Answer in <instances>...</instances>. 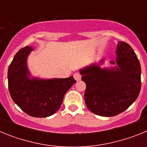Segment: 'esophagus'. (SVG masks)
Masks as SVG:
<instances>
[{"mask_svg":"<svg viewBox=\"0 0 147 147\" xmlns=\"http://www.w3.org/2000/svg\"><path fill=\"white\" fill-rule=\"evenodd\" d=\"M74 78L76 81H80V80H81L82 75L80 74L79 72H76V73H75L74 74Z\"/></svg>","mask_w":147,"mask_h":147,"instance_id":"obj_1","label":"esophagus"}]
</instances>
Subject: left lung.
I'll return each instance as SVG.
<instances>
[{"label":"left lung","instance_id":"8db88e82","mask_svg":"<svg viewBox=\"0 0 147 147\" xmlns=\"http://www.w3.org/2000/svg\"><path fill=\"white\" fill-rule=\"evenodd\" d=\"M114 66L101 67L104 59L80 70L86 84L85 101L92 113L114 116L124 112L137 99L141 86V65L129 44L118 42Z\"/></svg>","mask_w":147,"mask_h":147}]
</instances>
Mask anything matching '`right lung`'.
<instances>
[{"label": "right lung", "mask_w": 147, "mask_h": 147, "mask_svg": "<svg viewBox=\"0 0 147 147\" xmlns=\"http://www.w3.org/2000/svg\"><path fill=\"white\" fill-rule=\"evenodd\" d=\"M32 51L26 46L14 57L8 69L9 90L14 102L28 115L49 117L60 108L65 94L76 80L73 76L49 80L31 77L27 58Z\"/></svg>", "instance_id": "add662e5"}]
</instances>
